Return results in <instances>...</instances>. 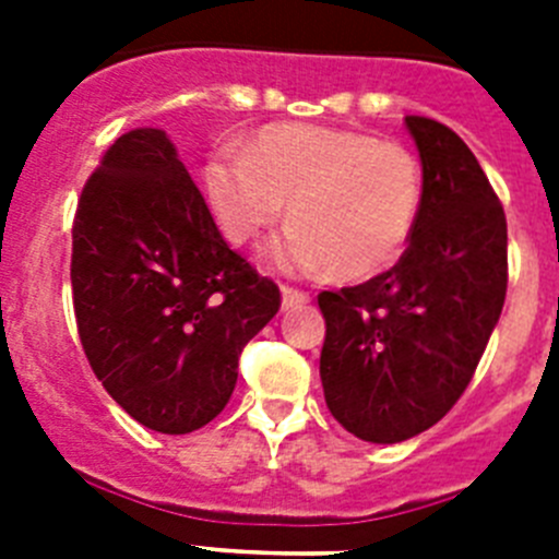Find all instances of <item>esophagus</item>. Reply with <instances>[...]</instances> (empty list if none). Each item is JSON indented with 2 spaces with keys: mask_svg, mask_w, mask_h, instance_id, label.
Instances as JSON below:
<instances>
[{
  "mask_svg": "<svg viewBox=\"0 0 559 559\" xmlns=\"http://www.w3.org/2000/svg\"><path fill=\"white\" fill-rule=\"evenodd\" d=\"M310 302V294L294 285H283V308H299V305Z\"/></svg>",
  "mask_w": 559,
  "mask_h": 559,
  "instance_id": "obj_1",
  "label": "esophagus"
}]
</instances>
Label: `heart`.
I'll return each instance as SVG.
<instances>
[{
	"label": "heart",
	"mask_w": 559,
	"mask_h": 559,
	"mask_svg": "<svg viewBox=\"0 0 559 559\" xmlns=\"http://www.w3.org/2000/svg\"><path fill=\"white\" fill-rule=\"evenodd\" d=\"M206 187L235 243L263 235L290 204L294 229L276 243V263L296 274L333 271L347 283L397 263L426 201L423 165L403 142L290 122L265 126L249 153L212 156Z\"/></svg>",
	"instance_id": "1"
}]
</instances>
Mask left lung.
<instances>
[{"label":"left lung","instance_id":"1","mask_svg":"<svg viewBox=\"0 0 559 559\" xmlns=\"http://www.w3.org/2000/svg\"><path fill=\"white\" fill-rule=\"evenodd\" d=\"M426 201L406 251L367 283L322 290V386L341 426L403 442L445 417L507 299V215L456 131L408 114Z\"/></svg>","mask_w":559,"mask_h":559}]
</instances>
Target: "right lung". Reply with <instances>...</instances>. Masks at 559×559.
<instances>
[{"label":"right lung","instance_id":"right-lung-1","mask_svg":"<svg viewBox=\"0 0 559 559\" xmlns=\"http://www.w3.org/2000/svg\"><path fill=\"white\" fill-rule=\"evenodd\" d=\"M69 276L88 367L159 433L224 412L240 353L283 305L274 280L226 246L159 128L122 133L86 179Z\"/></svg>","mask_w":559,"mask_h":559}]
</instances>
